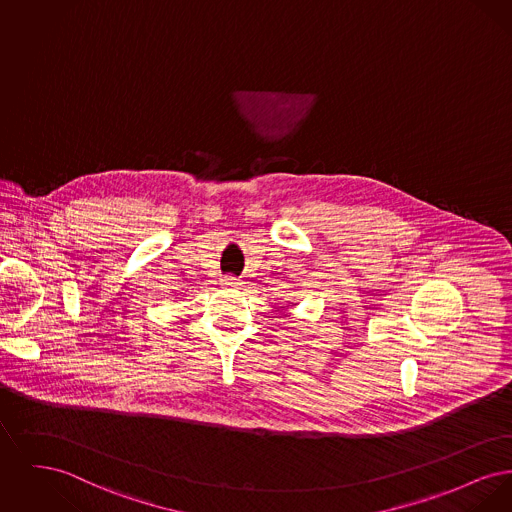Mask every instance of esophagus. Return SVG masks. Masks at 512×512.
<instances>
[{"label":"esophagus","mask_w":512,"mask_h":512,"mask_svg":"<svg viewBox=\"0 0 512 512\" xmlns=\"http://www.w3.org/2000/svg\"><path fill=\"white\" fill-rule=\"evenodd\" d=\"M220 286L228 288V290H238L241 288V280L236 276H224V278H220Z\"/></svg>","instance_id":"1"}]
</instances>
